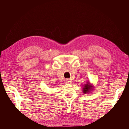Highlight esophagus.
I'll use <instances>...</instances> for the list:
<instances>
[{"label": "esophagus", "instance_id": "esophagus-1", "mask_svg": "<svg viewBox=\"0 0 129 129\" xmlns=\"http://www.w3.org/2000/svg\"><path fill=\"white\" fill-rule=\"evenodd\" d=\"M66 82H67V83H72V80L71 79H67L66 80Z\"/></svg>", "mask_w": 129, "mask_h": 129}]
</instances>
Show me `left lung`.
<instances>
[{
	"label": "left lung",
	"mask_w": 129,
	"mask_h": 129,
	"mask_svg": "<svg viewBox=\"0 0 129 129\" xmlns=\"http://www.w3.org/2000/svg\"><path fill=\"white\" fill-rule=\"evenodd\" d=\"M93 88L94 87H93L92 84L90 83L89 81H88L87 82L83 85V87H82V91L84 94L87 93H89L92 91Z\"/></svg>",
	"instance_id": "8db88e82"
}]
</instances>
